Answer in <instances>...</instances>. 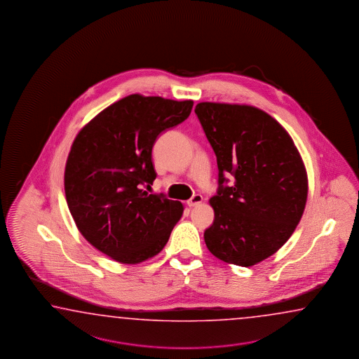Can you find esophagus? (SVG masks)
I'll return each mask as SVG.
<instances>
[{
    "mask_svg": "<svg viewBox=\"0 0 359 359\" xmlns=\"http://www.w3.org/2000/svg\"><path fill=\"white\" fill-rule=\"evenodd\" d=\"M203 203V196L201 195H194V196L191 197L190 200L187 201V205L190 206V208H194V206H197V205H200Z\"/></svg>",
    "mask_w": 359,
    "mask_h": 359,
    "instance_id": "esophagus-1",
    "label": "esophagus"
}]
</instances>
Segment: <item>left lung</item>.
Masks as SVG:
<instances>
[{
	"label": "left lung",
	"instance_id": "8db88e82",
	"mask_svg": "<svg viewBox=\"0 0 359 359\" xmlns=\"http://www.w3.org/2000/svg\"><path fill=\"white\" fill-rule=\"evenodd\" d=\"M195 113L219 170L205 243L219 260L252 266L274 255L302 218L309 192L302 158L285 128L256 107L203 102Z\"/></svg>",
	"mask_w": 359,
	"mask_h": 359
}]
</instances>
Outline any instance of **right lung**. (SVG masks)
<instances>
[{
	"mask_svg": "<svg viewBox=\"0 0 359 359\" xmlns=\"http://www.w3.org/2000/svg\"><path fill=\"white\" fill-rule=\"evenodd\" d=\"M192 100L131 94L86 123L72 142L65 194L84 238L121 264L154 257L168 242L183 205L149 195L154 182L151 150L163 131L190 116Z\"/></svg>",
	"mask_w": 359,
	"mask_h": 359,
	"instance_id": "obj_1",
	"label": "right lung"
}]
</instances>
